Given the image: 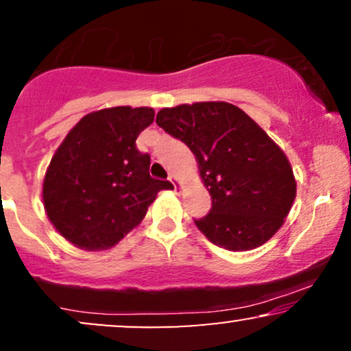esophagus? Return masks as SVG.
I'll use <instances>...</instances> for the list:
<instances>
[{"label":"esophagus","instance_id":"1","mask_svg":"<svg viewBox=\"0 0 351 351\" xmlns=\"http://www.w3.org/2000/svg\"><path fill=\"white\" fill-rule=\"evenodd\" d=\"M168 180H170L171 181V183L173 184H175V188L176 189H178L180 186H178V178H176V176L175 175H173V173H170V175H168Z\"/></svg>","mask_w":351,"mask_h":351}]
</instances>
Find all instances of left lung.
Masks as SVG:
<instances>
[{
	"label": "left lung",
	"instance_id": "8db88e82",
	"mask_svg": "<svg viewBox=\"0 0 351 351\" xmlns=\"http://www.w3.org/2000/svg\"><path fill=\"white\" fill-rule=\"evenodd\" d=\"M156 123L195 153L213 203L195 223L213 244L247 251L279 231L295 199V178L251 117L228 102H196L162 108Z\"/></svg>",
	"mask_w": 351,
	"mask_h": 351
}]
</instances>
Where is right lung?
<instances>
[{
    "mask_svg": "<svg viewBox=\"0 0 351 351\" xmlns=\"http://www.w3.org/2000/svg\"><path fill=\"white\" fill-rule=\"evenodd\" d=\"M155 119L150 107L92 112L67 134L52 156L43 201L54 228L87 251L119 243L147 215L170 181L150 176V155L136 136Z\"/></svg>",
    "mask_w": 351,
    "mask_h": 351,
    "instance_id": "add662e5",
    "label": "right lung"
}]
</instances>
